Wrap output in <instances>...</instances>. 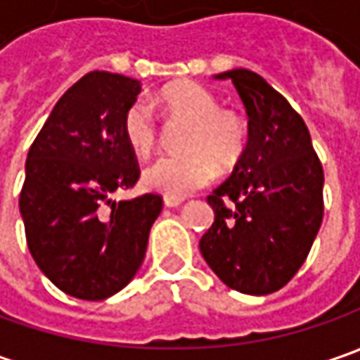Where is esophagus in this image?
I'll return each instance as SVG.
<instances>
[{
	"mask_svg": "<svg viewBox=\"0 0 360 360\" xmlns=\"http://www.w3.org/2000/svg\"><path fill=\"white\" fill-rule=\"evenodd\" d=\"M184 202V198H170V196H166L164 198V206L166 208H176V206H180Z\"/></svg>",
	"mask_w": 360,
	"mask_h": 360,
	"instance_id": "esophagus-1",
	"label": "esophagus"
}]
</instances>
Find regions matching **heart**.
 <instances>
[{
	"instance_id": "heart-1",
	"label": "heart",
	"mask_w": 360,
	"mask_h": 360,
	"mask_svg": "<svg viewBox=\"0 0 360 360\" xmlns=\"http://www.w3.org/2000/svg\"><path fill=\"white\" fill-rule=\"evenodd\" d=\"M154 102L172 118L188 120L182 136L184 154L162 156L146 166L142 182L148 190L182 198L206 186L220 170L234 168L248 144V126L240 114L218 108L212 91L194 82H176L160 90ZM126 144L138 156H148L158 142V124L152 108L138 100L122 120Z\"/></svg>"
}]
</instances>
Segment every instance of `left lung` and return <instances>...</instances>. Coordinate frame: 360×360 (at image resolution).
I'll use <instances>...</instances> for the list:
<instances>
[{"instance_id": "left-lung-1", "label": "left lung", "mask_w": 360, "mask_h": 360, "mask_svg": "<svg viewBox=\"0 0 360 360\" xmlns=\"http://www.w3.org/2000/svg\"><path fill=\"white\" fill-rule=\"evenodd\" d=\"M232 79L248 116V144L232 176L206 198L214 222L200 252L222 283L244 295H270L288 283L323 222L325 174L304 120L264 77Z\"/></svg>"}]
</instances>
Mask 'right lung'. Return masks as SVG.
<instances>
[{
	"label": "right lung",
	"mask_w": 360,
	"mask_h": 360,
	"mask_svg": "<svg viewBox=\"0 0 360 360\" xmlns=\"http://www.w3.org/2000/svg\"><path fill=\"white\" fill-rule=\"evenodd\" d=\"M138 79L90 72L53 105L27 152L20 212L35 264L70 297L104 300L136 276L158 194L112 200L140 178L122 120Z\"/></svg>",
	"instance_id": "add662e5"
}]
</instances>
